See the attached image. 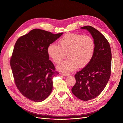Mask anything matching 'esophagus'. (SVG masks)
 <instances>
[{
	"instance_id": "obj_1",
	"label": "esophagus",
	"mask_w": 123,
	"mask_h": 123,
	"mask_svg": "<svg viewBox=\"0 0 123 123\" xmlns=\"http://www.w3.org/2000/svg\"><path fill=\"white\" fill-rule=\"evenodd\" d=\"M62 75L63 76H65V77H66L69 75V74H65V73H63L62 74Z\"/></svg>"
}]
</instances>
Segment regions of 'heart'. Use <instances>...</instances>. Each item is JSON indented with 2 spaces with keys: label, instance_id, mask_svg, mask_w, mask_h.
Here are the masks:
<instances>
[{
  "label": "heart",
  "instance_id": "obj_1",
  "mask_svg": "<svg viewBox=\"0 0 123 123\" xmlns=\"http://www.w3.org/2000/svg\"><path fill=\"white\" fill-rule=\"evenodd\" d=\"M59 43L60 46L50 44L47 48V52L56 64H59L67 54L68 58L57 67L62 72H72L78 66L80 68L85 67L93 57L95 44L90 36L69 33L61 38Z\"/></svg>",
  "mask_w": 123,
  "mask_h": 123
}]
</instances>
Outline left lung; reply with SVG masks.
Returning a JSON list of instances; mask_svg holds the SVG:
<instances>
[{"mask_svg":"<svg viewBox=\"0 0 123 123\" xmlns=\"http://www.w3.org/2000/svg\"><path fill=\"white\" fill-rule=\"evenodd\" d=\"M80 28L92 35L95 48L90 62L75 75L72 92L79 99L86 101L96 98L106 87L111 75L112 55L109 43L99 31L90 26Z\"/></svg>","mask_w":123,"mask_h":123,"instance_id":"left-lung-1","label":"left lung"}]
</instances>
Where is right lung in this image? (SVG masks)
Returning a JSON list of instances; mask_svg holds the SVG:
<instances>
[{"label": "right lung", "mask_w": 123, "mask_h": 123, "mask_svg": "<svg viewBox=\"0 0 123 123\" xmlns=\"http://www.w3.org/2000/svg\"><path fill=\"white\" fill-rule=\"evenodd\" d=\"M62 34L34 29L17 40L10 65L17 89L28 99L41 102L50 94L52 78L59 73L49 60L47 48Z\"/></svg>", "instance_id": "1"}]
</instances>
